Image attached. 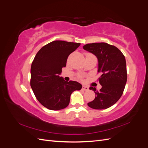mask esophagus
I'll list each match as a JSON object with an SVG mask.
<instances>
[{
    "label": "esophagus",
    "mask_w": 148,
    "mask_h": 148,
    "mask_svg": "<svg viewBox=\"0 0 148 148\" xmlns=\"http://www.w3.org/2000/svg\"><path fill=\"white\" fill-rule=\"evenodd\" d=\"M88 89L89 88L87 86H83L82 88V89L83 91H88Z\"/></svg>",
    "instance_id": "obj_1"
}]
</instances>
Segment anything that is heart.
Returning <instances> with one entry per match:
<instances>
[{
	"instance_id": "1",
	"label": "heart",
	"mask_w": 148,
	"mask_h": 148,
	"mask_svg": "<svg viewBox=\"0 0 148 148\" xmlns=\"http://www.w3.org/2000/svg\"><path fill=\"white\" fill-rule=\"evenodd\" d=\"M85 55H86V56H92V53H85ZM78 77L79 78H82V75H78Z\"/></svg>"
}]
</instances>
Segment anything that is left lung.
<instances>
[{"mask_svg": "<svg viewBox=\"0 0 148 148\" xmlns=\"http://www.w3.org/2000/svg\"><path fill=\"white\" fill-rule=\"evenodd\" d=\"M84 50L95 54L98 59V78L102 88L97 91L91 86L96 94L95 99L88 103L94 109H105L115 104L122 96L127 80L126 60L123 53L114 46L106 42L87 44Z\"/></svg>", "mask_w": 148, "mask_h": 148, "instance_id": "8db88e82", "label": "left lung"}]
</instances>
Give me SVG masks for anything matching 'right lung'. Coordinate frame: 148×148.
<instances>
[{
  "instance_id": "add662e5",
  "label": "right lung",
  "mask_w": 148,
  "mask_h": 148,
  "mask_svg": "<svg viewBox=\"0 0 148 148\" xmlns=\"http://www.w3.org/2000/svg\"><path fill=\"white\" fill-rule=\"evenodd\" d=\"M80 43L54 41L38 52L31 67L30 85L38 101L47 109L57 110L69 106L70 96L82 85L66 82L59 75L65 67L68 57Z\"/></svg>"
}]
</instances>
